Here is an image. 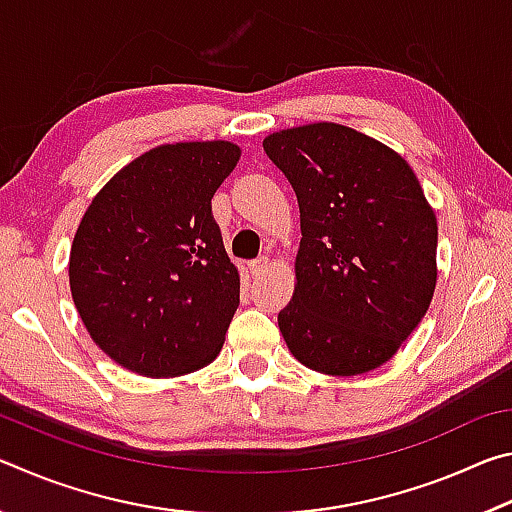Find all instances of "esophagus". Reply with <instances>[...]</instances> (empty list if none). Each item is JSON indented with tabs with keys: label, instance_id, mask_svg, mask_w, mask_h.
Listing matches in <instances>:
<instances>
[{
	"label": "esophagus",
	"instance_id": "obj_1",
	"mask_svg": "<svg viewBox=\"0 0 512 512\" xmlns=\"http://www.w3.org/2000/svg\"><path fill=\"white\" fill-rule=\"evenodd\" d=\"M248 268H250V273H253V275H262L266 268H268V257L266 255H259L257 259H250Z\"/></svg>",
	"mask_w": 512,
	"mask_h": 512
}]
</instances>
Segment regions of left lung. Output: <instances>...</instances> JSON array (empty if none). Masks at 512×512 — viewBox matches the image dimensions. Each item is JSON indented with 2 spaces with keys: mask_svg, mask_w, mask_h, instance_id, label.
Instances as JSON below:
<instances>
[{
  "mask_svg": "<svg viewBox=\"0 0 512 512\" xmlns=\"http://www.w3.org/2000/svg\"><path fill=\"white\" fill-rule=\"evenodd\" d=\"M298 196L296 293L277 314L289 350L325 375H363L409 339L436 289V214L402 155L341 124L268 135Z\"/></svg>",
  "mask_w": 512,
  "mask_h": 512,
  "instance_id": "obj_1",
  "label": "left lung"
}]
</instances>
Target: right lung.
I'll return each mask as SVG.
<instances>
[{
    "label": "right lung",
    "instance_id": "1",
    "mask_svg": "<svg viewBox=\"0 0 512 512\" xmlns=\"http://www.w3.org/2000/svg\"><path fill=\"white\" fill-rule=\"evenodd\" d=\"M230 142L164 144L94 196L69 255L74 305L94 343L146 377L219 354L239 307L212 196L239 162Z\"/></svg>",
    "mask_w": 512,
    "mask_h": 512
}]
</instances>
